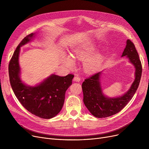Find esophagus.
I'll list each match as a JSON object with an SVG mask.
<instances>
[{
  "label": "esophagus",
  "instance_id": "1",
  "mask_svg": "<svg viewBox=\"0 0 149 149\" xmlns=\"http://www.w3.org/2000/svg\"><path fill=\"white\" fill-rule=\"evenodd\" d=\"M74 81L76 82H79L80 81V78L79 76H75L74 78Z\"/></svg>",
  "mask_w": 149,
  "mask_h": 149
}]
</instances>
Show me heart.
I'll list each match as a JSON object with an SVG mask.
<instances>
[{
    "label": "heart",
    "instance_id": "b5f03b06",
    "mask_svg": "<svg viewBox=\"0 0 149 149\" xmlns=\"http://www.w3.org/2000/svg\"><path fill=\"white\" fill-rule=\"evenodd\" d=\"M95 51V49L92 46H83L73 50L72 57L77 61H85L84 63L85 70L88 72H93L100 67L103 62V57L99 54L90 57ZM63 63L70 69H74L75 66L74 60L70 56L65 55L63 57Z\"/></svg>",
    "mask_w": 149,
    "mask_h": 149
}]
</instances>
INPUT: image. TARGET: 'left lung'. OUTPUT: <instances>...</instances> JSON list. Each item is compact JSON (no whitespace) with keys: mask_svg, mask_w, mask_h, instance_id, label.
Instances as JSON below:
<instances>
[{"mask_svg":"<svg viewBox=\"0 0 149 149\" xmlns=\"http://www.w3.org/2000/svg\"><path fill=\"white\" fill-rule=\"evenodd\" d=\"M126 56L135 69V80L130 89L122 96L106 97L101 88L100 78L102 71L85 79L82 84L83 102L89 111L97 118H106L121 111L135 93L142 74V65L134 44L130 40L126 42L121 57Z\"/></svg>","mask_w":149,"mask_h":149,"instance_id":"obj_1","label":"left lung"}]
</instances>
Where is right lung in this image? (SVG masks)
I'll return each mask as SVG.
<instances>
[{
    "instance_id": "add662e5",
    "label": "right lung",
    "mask_w": 149,
    "mask_h": 149,
    "mask_svg": "<svg viewBox=\"0 0 149 149\" xmlns=\"http://www.w3.org/2000/svg\"><path fill=\"white\" fill-rule=\"evenodd\" d=\"M35 34L26 36L15 50L8 67L10 81L15 95L27 111L40 118L50 119L61 110L66 91L72 84L74 76L52 74L34 86H28L21 80L19 62L20 47L32 40Z\"/></svg>"
}]
</instances>
